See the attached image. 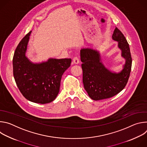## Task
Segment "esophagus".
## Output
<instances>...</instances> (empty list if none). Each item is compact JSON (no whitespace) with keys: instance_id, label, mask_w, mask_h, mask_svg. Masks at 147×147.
Segmentation results:
<instances>
[{"instance_id":"1","label":"esophagus","mask_w":147,"mask_h":147,"mask_svg":"<svg viewBox=\"0 0 147 147\" xmlns=\"http://www.w3.org/2000/svg\"><path fill=\"white\" fill-rule=\"evenodd\" d=\"M73 62L74 64H75V65H78V64L79 63V62H80L78 58L77 57H74L73 58Z\"/></svg>"}]
</instances>
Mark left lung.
Listing matches in <instances>:
<instances>
[{
    "mask_svg": "<svg viewBox=\"0 0 147 147\" xmlns=\"http://www.w3.org/2000/svg\"><path fill=\"white\" fill-rule=\"evenodd\" d=\"M112 39L117 42L121 56L125 59L120 72H113L105 66L99 51L90 48L80 51L84 87L89 96L95 100L109 98L119 93L126 86L130 76L132 59L127 41L116 27Z\"/></svg>",
    "mask_w": 147,
    "mask_h": 147,
    "instance_id": "left-lung-1",
    "label": "left lung"
}]
</instances>
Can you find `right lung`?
Wrapping results in <instances>:
<instances>
[{
  "instance_id": "obj_1",
  "label": "right lung",
  "mask_w": 147,
  "mask_h": 147,
  "mask_svg": "<svg viewBox=\"0 0 147 147\" xmlns=\"http://www.w3.org/2000/svg\"><path fill=\"white\" fill-rule=\"evenodd\" d=\"M29 32L20 42L13 59V75L21 93L28 100L45 104L52 102L59 94L61 76L70 66L71 59L49 58L33 63L26 56Z\"/></svg>"
}]
</instances>
